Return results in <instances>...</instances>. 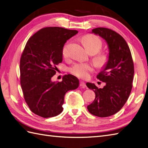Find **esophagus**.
<instances>
[{
	"label": "esophagus",
	"mask_w": 148,
	"mask_h": 148,
	"mask_svg": "<svg viewBox=\"0 0 148 148\" xmlns=\"http://www.w3.org/2000/svg\"><path fill=\"white\" fill-rule=\"evenodd\" d=\"M79 86H80L81 88H85L86 86L85 83L83 82V81H81L80 82H79Z\"/></svg>",
	"instance_id": "obj_1"
}]
</instances>
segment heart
<instances>
[{
  "mask_svg": "<svg viewBox=\"0 0 148 148\" xmlns=\"http://www.w3.org/2000/svg\"><path fill=\"white\" fill-rule=\"evenodd\" d=\"M82 41L87 51L91 54H95L102 48V41L99 37L93 34H88L82 38ZM71 42L67 41L62 48V55L65 58H68L70 56V49ZM96 64L99 66L105 65L108 61V57L103 53H98L94 58ZM94 67L89 63H77L69 68V72L74 76L80 78H85L92 72Z\"/></svg>",
  "mask_w": 148,
  "mask_h": 148,
  "instance_id": "1",
  "label": "heart"
}]
</instances>
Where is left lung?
Segmentation results:
<instances>
[{
	"label": "left lung",
	"mask_w": 148,
	"mask_h": 148,
	"mask_svg": "<svg viewBox=\"0 0 148 148\" xmlns=\"http://www.w3.org/2000/svg\"><path fill=\"white\" fill-rule=\"evenodd\" d=\"M92 33L106 40L109 54L106 67L97 76L106 85L99 88L95 84L86 83L95 93V100L87 109L94 116L108 117L118 112L127 101L132 88L134 62L129 47L119 34L103 27L93 29Z\"/></svg>",
	"instance_id": "1"
}]
</instances>
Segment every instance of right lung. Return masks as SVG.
<instances>
[{
	"mask_svg": "<svg viewBox=\"0 0 148 148\" xmlns=\"http://www.w3.org/2000/svg\"><path fill=\"white\" fill-rule=\"evenodd\" d=\"M77 32L58 27L43 28L30 37L22 53L20 84L24 99L31 111L40 117L60 114L65 94L79 86V80L71 74L63 76L61 82L51 81L56 65L62 62L63 46Z\"/></svg>",
	"mask_w": 148,
	"mask_h": 148,
	"instance_id": "add662e5",
	"label": "right lung"
}]
</instances>
